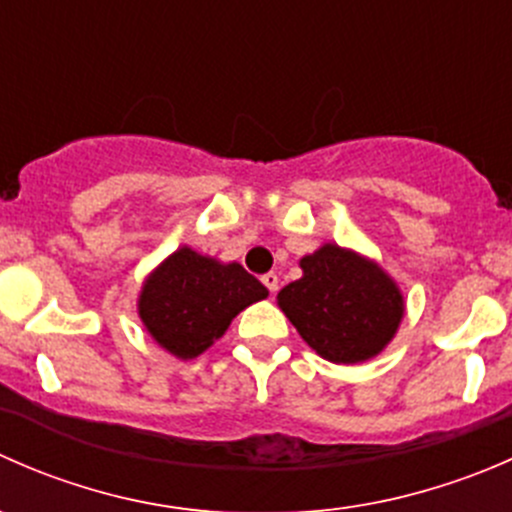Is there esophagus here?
<instances>
[{
	"instance_id": "obj_1",
	"label": "esophagus",
	"mask_w": 512,
	"mask_h": 512,
	"mask_svg": "<svg viewBox=\"0 0 512 512\" xmlns=\"http://www.w3.org/2000/svg\"><path fill=\"white\" fill-rule=\"evenodd\" d=\"M262 285L270 289V294H275L280 289V280H277L275 272H267V275H262Z\"/></svg>"
}]
</instances>
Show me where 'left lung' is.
Wrapping results in <instances>:
<instances>
[{
  "label": "left lung",
  "mask_w": 512,
  "mask_h": 512,
  "mask_svg": "<svg viewBox=\"0 0 512 512\" xmlns=\"http://www.w3.org/2000/svg\"><path fill=\"white\" fill-rule=\"evenodd\" d=\"M302 280L277 294L299 337L334 364L376 356L396 334L404 299L384 270L339 245L302 257Z\"/></svg>",
  "instance_id": "8db88e82"
}]
</instances>
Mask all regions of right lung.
<instances>
[{"label": "right lung", "mask_w": 512, "mask_h": 512, "mask_svg": "<svg viewBox=\"0 0 512 512\" xmlns=\"http://www.w3.org/2000/svg\"><path fill=\"white\" fill-rule=\"evenodd\" d=\"M265 297V285L237 262L220 265L180 247L148 277L138 314L160 347L193 359L223 337L237 312Z\"/></svg>", "instance_id": "1"}]
</instances>
